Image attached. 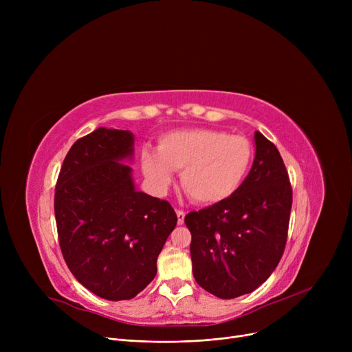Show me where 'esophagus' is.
<instances>
[{"instance_id": "esophagus-1", "label": "esophagus", "mask_w": 352, "mask_h": 352, "mask_svg": "<svg viewBox=\"0 0 352 352\" xmlns=\"http://www.w3.org/2000/svg\"><path fill=\"white\" fill-rule=\"evenodd\" d=\"M175 212H177V218H178V221H177L178 226H182L184 224V218H186V212L181 211V210H177Z\"/></svg>"}]
</instances>
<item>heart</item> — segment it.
Here are the masks:
<instances>
[{
  "label": "heart",
  "mask_w": 352,
  "mask_h": 352,
  "mask_svg": "<svg viewBox=\"0 0 352 352\" xmlns=\"http://www.w3.org/2000/svg\"><path fill=\"white\" fill-rule=\"evenodd\" d=\"M254 158L251 142L210 128L178 129L160 137L157 153L144 150L141 168L158 194L181 171V186L195 204L211 207L232 198L248 177Z\"/></svg>",
  "instance_id": "b5f03b06"
}]
</instances>
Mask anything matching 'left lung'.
<instances>
[{"label": "left lung", "instance_id": "obj_1", "mask_svg": "<svg viewBox=\"0 0 352 352\" xmlns=\"http://www.w3.org/2000/svg\"><path fill=\"white\" fill-rule=\"evenodd\" d=\"M248 177L223 204L186 217L194 278L218 298L231 300L264 284L278 265L288 234L292 190L276 146L254 134Z\"/></svg>", "mask_w": 352, "mask_h": 352}]
</instances>
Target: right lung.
<instances>
[{
  "label": "right lung",
  "instance_id": "1",
  "mask_svg": "<svg viewBox=\"0 0 352 352\" xmlns=\"http://www.w3.org/2000/svg\"><path fill=\"white\" fill-rule=\"evenodd\" d=\"M134 134L100 126L72 144L55 187L64 260L80 284L109 301L131 300L157 274L177 226L170 202L135 188Z\"/></svg>",
  "mask_w": 352,
  "mask_h": 352
}]
</instances>
